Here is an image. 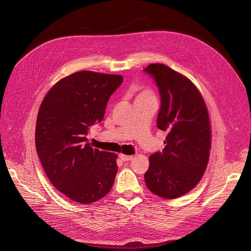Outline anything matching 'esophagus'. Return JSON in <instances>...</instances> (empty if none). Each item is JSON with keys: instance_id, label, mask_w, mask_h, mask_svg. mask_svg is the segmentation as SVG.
I'll list each match as a JSON object with an SVG mask.
<instances>
[{"instance_id": "obj_1", "label": "esophagus", "mask_w": 251, "mask_h": 251, "mask_svg": "<svg viewBox=\"0 0 251 251\" xmlns=\"http://www.w3.org/2000/svg\"><path fill=\"white\" fill-rule=\"evenodd\" d=\"M119 158L122 160V161H131L133 159V156H127V155H123V154H120L119 155Z\"/></svg>"}]
</instances>
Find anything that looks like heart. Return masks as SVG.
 Wrapping results in <instances>:
<instances>
[{"mask_svg":"<svg viewBox=\"0 0 251 251\" xmlns=\"http://www.w3.org/2000/svg\"><path fill=\"white\" fill-rule=\"evenodd\" d=\"M144 100H155V95L153 91L149 88H139L136 93L135 102Z\"/></svg>","mask_w":251,"mask_h":251,"instance_id":"b5f03b06","label":"heart"}]
</instances>
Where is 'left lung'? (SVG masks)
<instances>
[{"label": "left lung", "mask_w": 251, "mask_h": 251, "mask_svg": "<svg viewBox=\"0 0 251 251\" xmlns=\"http://www.w3.org/2000/svg\"><path fill=\"white\" fill-rule=\"evenodd\" d=\"M144 71L158 87L161 107L157 127L168 133L162 152L150 156L145 183L155 195L176 199L193 190L206 169L210 125L204 101L186 76L161 63Z\"/></svg>", "instance_id": "left-lung-1"}]
</instances>
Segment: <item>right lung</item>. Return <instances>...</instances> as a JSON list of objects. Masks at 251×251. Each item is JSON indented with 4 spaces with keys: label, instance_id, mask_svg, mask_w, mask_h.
Segmentation results:
<instances>
[{
    "label": "right lung",
    "instance_id": "1",
    "mask_svg": "<svg viewBox=\"0 0 251 251\" xmlns=\"http://www.w3.org/2000/svg\"><path fill=\"white\" fill-rule=\"evenodd\" d=\"M121 75L78 71L59 80L39 110L35 147L53 187L74 201L88 204L105 197L117 174V156L93 149L86 138L102 121Z\"/></svg>",
    "mask_w": 251,
    "mask_h": 251
}]
</instances>
